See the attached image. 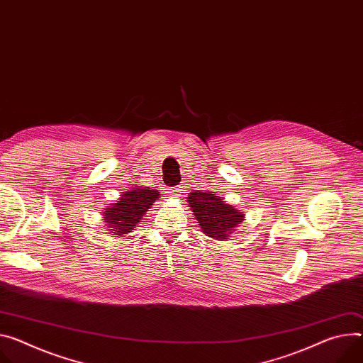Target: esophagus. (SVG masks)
Instances as JSON below:
<instances>
[{"instance_id": "esophagus-1", "label": "esophagus", "mask_w": 363, "mask_h": 363, "mask_svg": "<svg viewBox=\"0 0 363 363\" xmlns=\"http://www.w3.org/2000/svg\"><path fill=\"white\" fill-rule=\"evenodd\" d=\"M171 195H172V196H178V195H181V186H178V188L172 189V191H171Z\"/></svg>"}]
</instances>
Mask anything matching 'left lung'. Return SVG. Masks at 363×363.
<instances>
[{"mask_svg":"<svg viewBox=\"0 0 363 363\" xmlns=\"http://www.w3.org/2000/svg\"><path fill=\"white\" fill-rule=\"evenodd\" d=\"M186 203L203 233L216 240H225L245 221V214L230 206L220 195L211 191H194L186 196Z\"/></svg>","mask_w":363,"mask_h":363,"instance_id":"1","label":"left lung"}]
</instances>
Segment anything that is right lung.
<instances>
[{"mask_svg":"<svg viewBox=\"0 0 363 363\" xmlns=\"http://www.w3.org/2000/svg\"><path fill=\"white\" fill-rule=\"evenodd\" d=\"M159 191L149 186L135 185L124 191L117 201L107 204L103 220L113 236H125L135 230L149 208L159 200Z\"/></svg>","mask_w":363,"mask_h":363,"instance_id":"right-lung-1","label":"right lung"}]
</instances>
